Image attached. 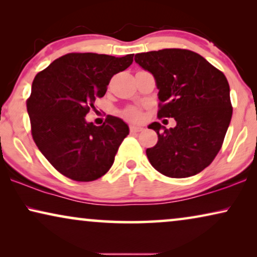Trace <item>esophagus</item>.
<instances>
[{"mask_svg":"<svg viewBox=\"0 0 257 257\" xmlns=\"http://www.w3.org/2000/svg\"><path fill=\"white\" fill-rule=\"evenodd\" d=\"M130 131H131L132 133H137V132L143 131V127L139 125H131L130 126Z\"/></svg>","mask_w":257,"mask_h":257,"instance_id":"34e87169","label":"esophagus"}]
</instances>
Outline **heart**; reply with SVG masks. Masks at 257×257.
<instances>
[{
    "label": "heart",
    "mask_w": 257,
    "mask_h": 257,
    "mask_svg": "<svg viewBox=\"0 0 257 257\" xmlns=\"http://www.w3.org/2000/svg\"><path fill=\"white\" fill-rule=\"evenodd\" d=\"M124 117L128 120H138L142 117V112L137 107H128L124 111Z\"/></svg>",
    "instance_id": "obj_1"
}]
</instances>
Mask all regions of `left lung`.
<instances>
[{"label":"left lung","instance_id":"left-lung-1","mask_svg":"<svg viewBox=\"0 0 257 257\" xmlns=\"http://www.w3.org/2000/svg\"><path fill=\"white\" fill-rule=\"evenodd\" d=\"M135 61L152 73L159 98V117L174 118L175 127L154 121L156 146L146 150L161 174L187 178L209 166L222 146L233 108L226 76L196 52L164 49L142 52Z\"/></svg>","mask_w":257,"mask_h":257}]
</instances>
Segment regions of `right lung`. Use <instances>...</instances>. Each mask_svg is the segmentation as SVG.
I'll return each instance as SVG.
<instances>
[{"mask_svg": "<svg viewBox=\"0 0 257 257\" xmlns=\"http://www.w3.org/2000/svg\"><path fill=\"white\" fill-rule=\"evenodd\" d=\"M133 54H68L37 73L27 101L31 135L49 163L76 181H93L113 165L128 125L108 115L101 126L85 120L112 76L132 64Z\"/></svg>", "mask_w": 257, "mask_h": 257, "instance_id": "1", "label": "right lung"}]
</instances>
